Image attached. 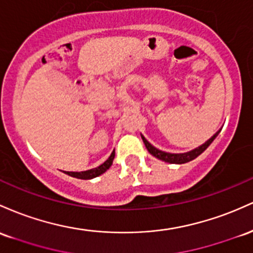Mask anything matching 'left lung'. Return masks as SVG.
I'll list each match as a JSON object with an SVG mask.
<instances>
[{
	"mask_svg": "<svg viewBox=\"0 0 253 253\" xmlns=\"http://www.w3.org/2000/svg\"><path fill=\"white\" fill-rule=\"evenodd\" d=\"M220 131H221V129L218 130V131L215 132V134L212 135L208 141H206L203 144H201L200 147H197V148L190 150V152H186V153H178V154L177 153H167V152H164V150L155 148L153 144H150L149 142L146 140V137H144L143 135H141V137H142V140H143L144 144H146V148L148 149V152L153 155V157L158 158L159 160H163V161H165V163L180 165V164L189 163V161L194 160V159L197 158L198 155L202 154L204 150L211 146V143L215 140V137L220 134Z\"/></svg>",
	"mask_w": 253,
	"mask_h": 253,
	"instance_id": "obj_1",
	"label": "left lung"
}]
</instances>
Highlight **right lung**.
I'll use <instances>...</instances> for the list:
<instances>
[{
    "label": "right lung",
    "mask_w": 253,
    "mask_h": 253,
    "mask_svg": "<svg viewBox=\"0 0 253 253\" xmlns=\"http://www.w3.org/2000/svg\"><path fill=\"white\" fill-rule=\"evenodd\" d=\"M113 159H115V153H112L104 164H101L100 166L95 167V169H88V171H82V172H64V173H67V174L70 175V177L79 178V179H93V178L103 174V173L106 172L107 169L111 167Z\"/></svg>",
    "instance_id": "right-lung-1"
}]
</instances>
